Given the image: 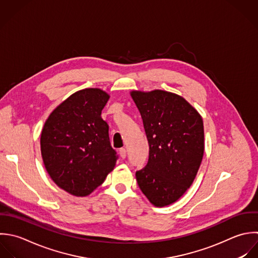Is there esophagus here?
Listing matches in <instances>:
<instances>
[{
    "label": "esophagus",
    "instance_id": "esophagus-1",
    "mask_svg": "<svg viewBox=\"0 0 258 258\" xmlns=\"http://www.w3.org/2000/svg\"><path fill=\"white\" fill-rule=\"evenodd\" d=\"M119 155H120L121 159H125V157H126V150L123 149V148L119 149Z\"/></svg>",
    "mask_w": 258,
    "mask_h": 258
}]
</instances>
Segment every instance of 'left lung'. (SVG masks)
I'll return each instance as SVG.
<instances>
[{"label": "left lung", "mask_w": 258, "mask_h": 258, "mask_svg": "<svg viewBox=\"0 0 258 258\" xmlns=\"http://www.w3.org/2000/svg\"><path fill=\"white\" fill-rule=\"evenodd\" d=\"M150 146L137 171L140 189L156 207L176 202L192 185L204 154L201 115L182 96L164 90L132 91Z\"/></svg>", "instance_id": "left-lung-1"}]
</instances>
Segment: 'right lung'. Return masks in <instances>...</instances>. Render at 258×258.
I'll use <instances>...</instances> for the list:
<instances>
[{
	"label": "right lung",
	"mask_w": 258,
	"mask_h": 258,
	"mask_svg": "<svg viewBox=\"0 0 258 258\" xmlns=\"http://www.w3.org/2000/svg\"><path fill=\"white\" fill-rule=\"evenodd\" d=\"M109 95L85 88L70 95L49 115L41 134V155L53 182L64 191L84 197L100 186L115 167L108 124L101 110Z\"/></svg>",
	"instance_id": "obj_1"
}]
</instances>
